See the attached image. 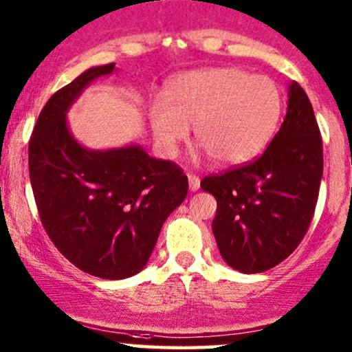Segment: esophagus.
<instances>
[{
	"label": "esophagus",
	"mask_w": 352,
	"mask_h": 352,
	"mask_svg": "<svg viewBox=\"0 0 352 352\" xmlns=\"http://www.w3.org/2000/svg\"><path fill=\"white\" fill-rule=\"evenodd\" d=\"M188 179H189V189H191V191H197V189L201 188V179H199V176H196V175H188Z\"/></svg>",
	"instance_id": "obj_1"
}]
</instances>
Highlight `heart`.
Listing matches in <instances>:
<instances>
[{
    "mask_svg": "<svg viewBox=\"0 0 352 352\" xmlns=\"http://www.w3.org/2000/svg\"><path fill=\"white\" fill-rule=\"evenodd\" d=\"M282 111L278 87L267 76L235 67L183 74L168 85L166 100L150 107L156 143L166 156L196 126V142L222 166L241 164L265 146Z\"/></svg>",
    "mask_w": 352,
    "mask_h": 352,
    "instance_id": "b5f03b06",
    "label": "heart"
}]
</instances>
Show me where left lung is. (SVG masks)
<instances>
[{"label": "left lung", "instance_id": "left-lung-1", "mask_svg": "<svg viewBox=\"0 0 352 352\" xmlns=\"http://www.w3.org/2000/svg\"><path fill=\"white\" fill-rule=\"evenodd\" d=\"M321 176L323 142L315 111L298 82H292L287 115L263 155L201 181L217 201L212 232L227 265L260 274L292 255L311 224Z\"/></svg>", "mask_w": 352, "mask_h": 352}]
</instances>
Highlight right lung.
I'll return each mask as SVG.
<instances>
[{
    "instance_id": "right-lung-1",
    "label": "right lung",
    "mask_w": 352,
    "mask_h": 352,
    "mask_svg": "<svg viewBox=\"0 0 352 352\" xmlns=\"http://www.w3.org/2000/svg\"><path fill=\"white\" fill-rule=\"evenodd\" d=\"M115 64L92 67L41 110L29 140V177L45 232L85 274L122 280L146 265L161 227L188 196V176L138 144L87 150L70 135L69 107Z\"/></svg>"
}]
</instances>
